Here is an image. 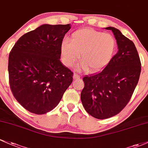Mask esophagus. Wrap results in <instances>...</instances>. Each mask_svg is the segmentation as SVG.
<instances>
[{
  "mask_svg": "<svg viewBox=\"0 0 148 148\" xmlns=\"http://www.w3.org/2000/svg\"><path fill=\"white\" fill-rule=\"evenodd\" d=\"M74 79H75V80H77V79H79V78H80V76L79 75V74H74Z\"/></svg>",
  "mask_w": 148,
  "mask_h": 148,
  "instance_id": "34e87169",
  "label": "esophagus"
}]
</instances>
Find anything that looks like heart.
<instances>
[{"label":"heart","mask_w":148,"mask_h":148,"mask_svg":"<svg viewBox=\"0 0 148 148\" xmlns=\"http://www.w3.org/2000/svg\"><path fill=\"white\" fill-rule=\"evenodd\" d=\"M112 35L90 28L76 31L71 40L66 38L60 45L61 58L67 66L74 65L80 57L79 69L98 71L108 64L116 50Z\"/></svg>","instance_id":"obj_1"}]
</instances>
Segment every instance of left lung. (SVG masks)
Returning a JSON list of instances; mask_svg holds the SVG:
<instances>
[{
  "mask_svg": "<svg viewBox=\"0 0 148 148\" xmlns=\"http://www.w3.org/2000/svg\"><path fill=\"white\" fill-rule=\"evenodd\" d=\"M118 52L100 72L85 76L81 100L86 111L93 117L105 119L115 116L129 102L138 82L141 63L134 42L119 29L109 27Z\"/></svg>",
  "mask_w": 148,
  "mask_h": 148,
  "instance_id": "8db88e82",
  "label": "left lung"
}]
</instances>
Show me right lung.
Segmentation results:
<instances>
[{
  "instance_id": "obj_1",
  "label": "right lung",
  "mask_w": 148,
  "mask_h": 148,
  "mask_svg": "<svg viewBox=\"0 0 148 148\" xmlns=\"http://www.w3.org/2000/svg\"><path fill=\"white\" fill-rule=\"evenodd\" d=\"M70 29V24H43L21 36L10 53V86L30 112L53 110L72 82L73 72L60 60L61 43Z\"/></svg>"
}]
</instances>
